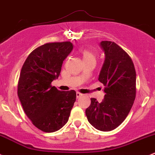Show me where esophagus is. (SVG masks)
I'll return each instance as SVG.
<instances>
[{
  "label": "esophagus",
  "instance_id": "esophagus-1",
  "mask_svg": "<svg viewBox=\"0 0 155 155\" xmlns=\"http://www.w3.org/2000/svg\"><path fill=\"white\" fill-rule=\"evenodd\" d=\"M82 96H83V95L81 94V93H79V92H76V98H80V97H81Z\"/></svg>",
  "mask_w": 155,
  "mask_h": 155
}]
</instances>
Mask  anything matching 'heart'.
<instances>
[{
  "label": "heart",
  "instance_id": "b5f03b06",
  "mask_svg": "<svg viewBox=\"0 0 155 155\" xmlns=\"http://www.w3.org/2000/svg\"><path fill=\"white\" fill-rule=\"evenodd\" d=\"M80 53L82 56L83 61L90 60V59H96V55L93 51L87 50V49H82L80 51Z\"/></svg>",
  "mask_w": 155,
  "mask_h": 155
}]
</instances>
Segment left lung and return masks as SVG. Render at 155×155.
<instances>
[{"instance_id":"1","label":"left lung","mask_w":155,"mask_h":155,"mask_svg":"<svg viewBox=\"0 0 155 155\" xmlns=\"http://www.w3.org/2000/svg\"><path fill=\"white\" fill-rule=\"evenodd\" d=\"M105 59L98 81L104 86L101 102L91 98L85 110L88 121L96 130L107 132L118 127L130 113L136 96V72L130 56L115 42L101 41Z\"/></svg>"}]
</instances>
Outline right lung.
<instances>
[{
	"label": "right lung",
	"mask_w": 155,
	"mask_h": 155,
	"mask_svg": "<svg viewBox=\"0 0 155 155\" xmlns=\"http://www.w3.org/2000/svg\"><path fill=\"white\" fill-rule=\"evenodd\" d=\"M73 48L71 42L44 44L31 53L22 67L18 97L25 115L42 132L60 130L76 101L75 91H61L51 85Z\"/></svg>",
	"instance_id": "1"
}]
</instances>
